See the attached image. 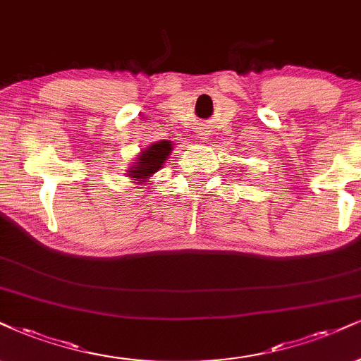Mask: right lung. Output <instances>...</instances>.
<instances>
[{"mask_svg": "<svg viewBox=\"0 0 361 361\" xmlns=\"http://www.w3.org/2000/svg\"><path fill=\"white\" fill-rule=\"evenodd\" d=\"M172 145L173 144L171 140H160L145 147V149L137 155L132 167H128L127 177H130V179L139 185L152 184V182H150V177H152L155 172H159V169L166 164V160L169 159V155H171L173 149Z\"/></svg>", "mask_w": 361, "mask_h": 361, "instance_id": "obj_1", "label": "right lung"}]
</instances>
